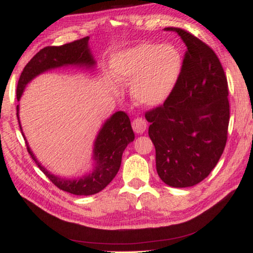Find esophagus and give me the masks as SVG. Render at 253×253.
I'll return each mask as SVG.
<instances>
[{
  "mask_svg": "<svg viewBox=\"0 0 253 253\" xmlns=\"http://www.w3.org/2000/svg\"><path fill=\"white\" fill-rule=\"evenodd\" d=\"M131 126H133V129H134L135 133L143 134L146 129L147 124H146V120L144 118L137 117V118H135L133 120V123H131Z\"/></svg>",
  "mask_w": 253,
  "mask_h": 253,
  "instance_id": "1",
  "label": "esophagus"
}]
</instances>
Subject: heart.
Masks as SVG:
<instances>
[{"label": "heart", "instance_id": "1", "mask_svg": "<svg viewBox=\"0 0 253 253\" xmlns=\"http://www.w3.org/2000/svg\"><path fill=\"white\" fill-rule=\"evenodd\" d=\"M182 56L170 43H139L114 58L112 73L122 84H131V95L143 106H158L174 89L182 72Z\"/></svg>", "mask_w": 253, "mask_h": 253}]
</instances>
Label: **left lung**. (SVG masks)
Wrapping results in <instances>:
<instances>
[{"label":"left lung","instance_id":"left-lung-1","mask_svg":"<svg viewBox=\"0 0 253 253\" xmlns=\"http://www.w3.org/2000/svg\"><path fill=\"white\" fill-rule=\"evenodd\" d=\"M187 47L178 83L162 105L145 112L155 146L156 171L171 187L203 181L217 164L227 141L230 103L225 72L211 48L181 28Z\"/></svg>","mask_w":253,"mask_h":253}]
</instances>
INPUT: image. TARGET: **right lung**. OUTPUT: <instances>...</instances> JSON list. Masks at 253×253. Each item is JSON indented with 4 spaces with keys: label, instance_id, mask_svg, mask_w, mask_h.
<instances>
[{
    "label": "right lung",
    "instance_id": "add662e5",
    "mask_svg": "<svg viewBox=\"0 0 253 253\" xmlns=\"http://www.w3.org/2000/svg\"><path fill=\"white\" fill-rule=\"evenodd\" d=\"M87 40L89 37H84L62 46H47L40 49L30 59L20 75L17 86V99L20 100L28 82L47 70L64 65L93 66L94 61L87 47ZM18 111L19 106H17V117L19 120ZM134 138L135 135L128 115L124 111L116 112L110 119L107 120L95 141L94 160L97 161V167L94 171L86 177L76 180H65L50 174L35 159L28 144L27 150L39 169L56 187L73 195L90 196L105 189L116 177L122 163L123 152L128 144L134 141Z\"/></svg>",
    "mask_w": 253,
    "mask_h": 253
}]
</instances>
